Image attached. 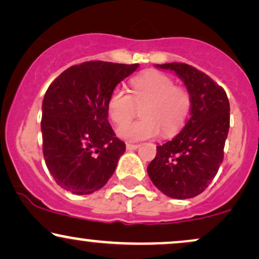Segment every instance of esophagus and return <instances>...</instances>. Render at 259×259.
I'll list each match as a JSON object with an SVG mask.
<instances>
[{
  "label": "esophagus",
  "mask_w": 259,
  "mask_h": 259,
  "mask_svg": "<svg viewBox=\"0 0 259 259\" xmlns=\"http://www.w3.org/2000/svg\"><path fill=\"white\" fill-rule=\"evenodd\" d=\"M140 145H136V143H126V149L127 151H134V149L139 148Z\"/></svg>",
  "instance_id": "esophagus-1"
}]
</instances>
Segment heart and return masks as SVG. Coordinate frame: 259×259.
Listing matches in <instances>:
<instances>
[{
	"label": "heart",
	"mask_w": 259,
	"mask_h": 259,
	"mask_svg": "<svg viewBox=\"0 0 259 259\" xmlns=\"http://www.w3.org/2000/svg\"><path fill=\"white\" fill-rule=\"evenodd\" d=\"M142 107L140 121L127 123ZM192 107L188 90L177 87L170 76L159 71H148L132 80V95L118 87L111 93L107 111L111 119L121 125L118 136L126 141H142L164 136H174L182 129Z\"/></svg>",
	"instance_id": "obj_1"
}]
</instances>
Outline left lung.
<instances>
[{"label": "left lung", "mask_w": 259, "mask_h": 259, "mask_svg": "<svg viewBox=\"0 0 259 259\" xmlns=\"http://www.w3.org/2000/svg\"><path fill=\"white\" fill-rule=\"evenodd\" d=\"M174 71L191 94V117L179 135L157 146L147 167L149 179L174 199L200 194L214 179L223 161L229 132L230 106L222 87L207 74L182 62L155 65Z\"/></svg>", "instance_id": "8db88e82"}]
</instances>
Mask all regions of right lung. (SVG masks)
I'll return each mask as SVG.
<instances>
[{
  "label": "right lung",
  "instance_id": "obj_1",
  "mask_svg": "<svg viewBox=\"0 0 259 259\" xmlns=\"http://www.w3.org/2000/svg\"><path fill=\"white\" fill-rule=\"evenodd\" d=\"M138 67L87 61L65 70L49 85L40 120L43 155L61 188L92 194L113 175L125 143L110 125L107 102L117 84Z\"/></svg>",
  "mask_w": 259,
  "mask_h": 259
}]
</instances>
